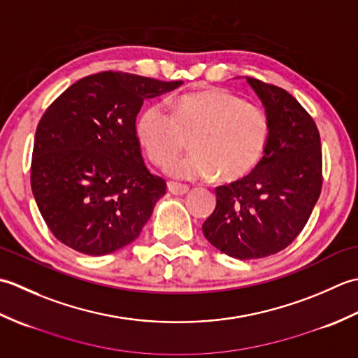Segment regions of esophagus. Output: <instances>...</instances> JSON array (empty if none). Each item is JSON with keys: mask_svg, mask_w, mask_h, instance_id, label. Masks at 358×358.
<instances>
[{"mask_svg": "<svg viewBox=\"0 0 358 358\" xmlns=\"http://www.w3.org/2000/svg\"><path fill=\"white\" fill-rule=\"evenodd\" d=\"M167 191L173 195H185L189 192V187L185 185H180V183H173V181H169L167 183Z\"/></svg>", "mask_w": 358, "mask_h": 358, "instance_id": "1", "label": "esophagus"}]
</instances>
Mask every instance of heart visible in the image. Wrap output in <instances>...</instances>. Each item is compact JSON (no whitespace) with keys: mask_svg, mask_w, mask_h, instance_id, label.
<instances>
[{"mask_svg":"<svg viewBox=\"0 0 358 358\" xmlns=\"http://www.w3.org/2000/svg\"><path fill=\"white\" fill-rule=\"evenodd\" d=\"M136 138L155 164H166L193 135L191 155L174 160L166 173L177 180H206L217 175L234 181L260 162L269 135V121L258 104L243 101L224 89H203L172 101V110L150 104L135 124Z\"/></svg>","mask_w":358,"mask_h":358,"instance_id":"heart-1","label":"heart"}]
</instances>
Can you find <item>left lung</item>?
Listing matches in <instances>:
<instances>
[{"instance_id":"8db88e82","label":"left lung","mask_w":358,"mask_h":358,"mask_svg":"<svg viewBox=\"0 0 358 358\" xmlns=\"http://www.w3.org/2000/svg\"><path fill=\"white\" fill-rule=\"evenodd\" d=\"M246 81L268 115V143L245 178L215 189V210L203 224L210 245L238 260L269 257L291 245L322 192V143L314 120L285 89Z\"/></svg>"}]
</instances>
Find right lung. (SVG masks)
I'll use <instances>...</instances> for the list:
<instances>
[{
  "label": "right lung",
  "mask_w": 358,
  "mask_h": 358,
  "mask_svg": "<svg viewBox=\"0 0 358 358\" xmlns=\"http://www.w3.org/2000/svg\"><path fill=\"white\" fill-rule=\"evenodd\" d=\"M181 85L101 72L73 83L44 112L30 185L45 224L66 246L100 257L138 237L166 181L144 164L135 120L143 101Z\"/></svg>",
  "instance_id": "1"
}]
</instances>
